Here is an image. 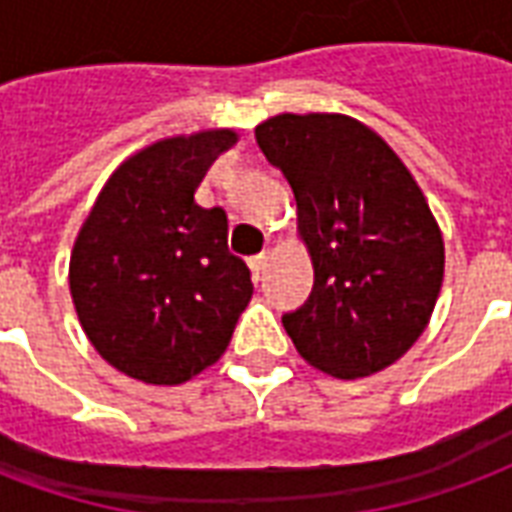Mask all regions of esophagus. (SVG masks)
I'll list each match as a JSON object with an SVG mask.
<instances>
[{
	"label": "esophagus",
	"instance_id": "esophagus-1",
	"mask_svg": "<svg viewBox=\"0 0 512 512\" xmlns=\"http://www.w3.org/2000/svg\"><path fill=\"white\" fill-rule=\"evenodd\" d=\"M267 261H270V253H267V251H261L259 256H253V259H251V270H253V275H256V278H259L261 272L267 270Z\"/></svg>",
	"mask_w": 512,
	"mask_h": 512
}]
</instances>
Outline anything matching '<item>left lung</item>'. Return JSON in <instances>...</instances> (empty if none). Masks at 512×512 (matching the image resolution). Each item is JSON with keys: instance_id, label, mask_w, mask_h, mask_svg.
Here are the masks:
<instances>
[{"instance_id": "1", "label": "left lung", "mask_w": 512, "mask_h": 512, "mask_svg": "<svg viewBox=\"0 0 512 512\" xmlns=\"http://www.w3.org/2000/svg\"><path fill=\"white\" fill-rule=\"evenodd\" d=\"M292 185L313 289L283 327L324 374L357 379L409 352L434 313L445 242L401 158L343 114H278L256 128Z\"/></svg>"}]
</instances>
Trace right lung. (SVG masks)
<instances>
[{
  "label": "right lung",
  "mask_w": 512,
  "mask_h": 512,
  "mask_svg": "<svg viewBox=\"0 0 512 512\" xmlns=\"http://www.w3.org/2000/svg\"><path fill=\"white\" fill-rule=\"evenodd\" d=\"M231 130L158 141L108 177L70 256L78 322L100 357L147 384H182L218 363L251 300L229 253V218L196 188Z\"/></svg>",
  "instance_id": "obj_1"
}]
</instances>
